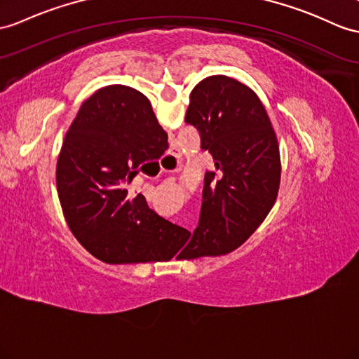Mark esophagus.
<instances>
[{
	"label": "esophagus",
	"instance_id": "esophagus-1",
	"mask_svg": "<svg viewBox=\"0 0 359 359\" xmlns=\"http://www.w3.org/2000/svg\"><path fill=\"white\" fill-rule=\"evenodd\" d=\"M165 158H168V160H170V161H172V160H173V161H175V160H177V158H175V155H173V154L168 155V156H165ZM175 168H178V163H175V165H173V169H175ZM161 172H168V169H165V168H161Z\"/></svg>",
	"mask_w": 359,
	"mask_h": 359
}]
</instances>
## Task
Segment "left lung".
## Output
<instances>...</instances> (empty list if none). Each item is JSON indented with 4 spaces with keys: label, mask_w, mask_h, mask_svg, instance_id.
Masks as SVG:
<instances>
[{
    "label": "left lung",
    "mask_w": 359,
    "mask_h": 359,
    "mask_svg": "<svg viewBox=\"0 0 359 359\" xmlns=\"http://www.w3.org/2000/svg\"><path fill=\"white\" fill-rule=\"evenodd\" d=\"M186 123L215 160L204 178L203 205L194 233L177 259L222 256L241 247L273 208L280 187V151L257 94L236 79L210 76L190 93Z\"/></svg>",
    "instance_id": "obj_1"
}]
</instances>
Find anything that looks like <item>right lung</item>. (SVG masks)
<instances>
[{"label": "right lung", "instance_id": "obj_1", "mask_svg": "<svg viewBox=\"0 0 359 359\" xmlns=\"http://www.w3.org/2000/svg\"><path fill=\"white\" fill-rule=\"evenodd\" d=\"M144 94L109 85L86 99L64 138L56 187L74 238L104 264L170 260L182 229L156 215L126 186L168 149Z\"/></svg>", "mask_w": 359, "mask_h": 359}]
</instances>
